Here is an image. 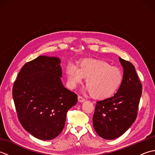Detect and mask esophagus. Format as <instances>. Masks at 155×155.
<instances>
[{"mask_svg":"<svg viewBox=\"0 0 155 155\" xmlns=\"http://www.w3.org/2000/svg\"><path fill=\"white\" fill-rule=\"evenodd\" d=\"M78 101L80 102V103H83V102H84L85 101L84 98L83 97H82L81 96H78Z\"/></svg>","mask_w":155,"mask_h":155,"instance_id":"34e87169","label":"esophagus"}]
</instances>
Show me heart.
I'll use <instances>...</instances> for the list:
<instances>
[{"label": "heart", "mask_w": 155, "mask_h": 155, "mask_svg": "<svg viewBox=\"0 0 155 155\" xmlns=\"http://www.w3.org/2000/svg\"><path fill=\"white\" fill-rule=\"evenodd\" d=\"M68 86L74 88L86 78L87 90L92 97L104 99L112 96L119 88L123 79L120 68L108 62L95 59H84L77 67L68 64L66 67Z\"/></svg>", "instance_id": "heart-1"}]
</instances>
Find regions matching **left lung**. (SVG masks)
Returning <instances> with one entry per match:
<instances>
[{"instance_id":"left-lung-1","label":"left lung","mask_w":155,"mask_h":155,"mask_svg":"<svg viewBox=\"0 0 155 155\" xmlns=\"http://www.w3.org/2000/svg\"><path fill=\"white\" fill-rule=\"evenodd\" d=\"M123 79L113 97L97 102L93 123L95 131L104 139L120 137L136 120L142 94V84L134 65L119 57Z\"/></svg>"}]
</instances>
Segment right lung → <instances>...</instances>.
Masks as SVG:
<instances>
[{
	"label": "right lung",
	"mask_w": 155,
	"mask_h": 155,
	"mask_svg": "<svg viewBox=\"0 0 155 155\" xmlns=\"http://www.w3.org/2000/svg\"><path fill=\"white\" fill-rule=\"evenodd\" d=\"M61 59L39 56L26 63L16 78L12 97L22 127L38 139L59 135L68 110L77 103V95L62 84Z\"/></svg>",
	"instance_id": "1"
}]
</instances>
